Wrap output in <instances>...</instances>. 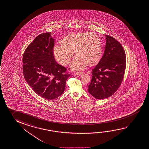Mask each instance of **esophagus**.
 I'll use <instances>...</instances> for the list:
<instances>
[{
    "mask_svg": "<svg viewBox=\"0 0 149 149\" xmlns=\"http://www.w3.org/2000/svg\"><path fill=\"white\" fill-rule=\"evenodd\" d=\"M83 73L82 72H76V73H74V74L76 75H81Z\"/></svg>",
    "mask_w": 149,
    "mask_h": 149,
    "instance_id": "34e87169",
    "label": "esophagus"
}]
</instances>
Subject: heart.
Returning <instances> with one entry per match:
<instances>
[{"instance_id":"b5f03b06","label":"heart","mask_w":149,"mask_h":149,"mask_svg":"<svg viewBox=\"0 0 149 149\" xmlns=\"http://www.w3.org/2000/svg\"><path fill=\"white\" fill-rule=\"evenodd\" d=\"M61 44L54 47V58L58 63L66 66L70 63L75 51L78 56L71 64L73 70L83 69L87 64L95 65L101 59L102 42L94 33L87 32L69 35L62 39Z\"/></svg>"}]
</instances>
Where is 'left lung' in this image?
<instances>
[{
	"instance_id": "1",
	"label": "left lung",
	"mask_w": 149,
	"mask_h": 149,
	"mask_svg": "<svg viewBox=\"0 0 149 149\" xmlns=\"http://www.w3.org/2000/svg\"><path fill=\"white\" fill-rule=\"evenodd\" d=\"M105 51L92 72L88 92L97 99L112 95L120 87L124 76L126 60L124 49L112 37L105 35Z\"/></svg>"
}]
</instances>
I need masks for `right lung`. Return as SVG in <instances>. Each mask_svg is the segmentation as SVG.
Masks as SVG:
<instances>
[{
  "instance_id": "1",
  "label": "right lung",
  "mask_w": 149,
  "mask_h": 149,
  "mask_svg": "<svg viewBox=\"0 0 149 149\" xmlns=\"http://www.w3.org/2000/svg\"><path fill=\"white\" fill-rule=\"evenodd\" d=\"M54 39L51 33L37 36L23 56L25 79L35 93L47 100H54L63 93L70 74L56 62L53 54Z\"/></svg>"
}]
</instances>
